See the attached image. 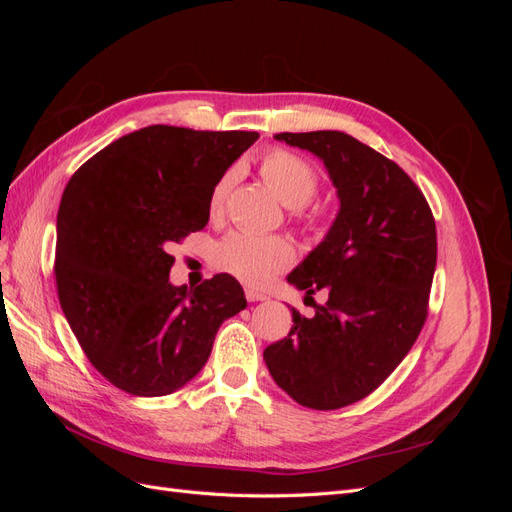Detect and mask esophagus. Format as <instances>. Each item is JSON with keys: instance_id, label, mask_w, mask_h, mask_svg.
<instances>
[{"instance_id": "1", "label": "esophagus", "mask_w": 512, "mask_h": 512, "mask_svg": "<svg viewBox=\"0 0 512 512\" xmlns=\"http://www.w3.org/2000/svg\"><path fill=\"white\" fill-rule=\"evenodd\" d=\"M245 297H247V301H252V303L267 301V299H269L265 292H260V290H256V288H245Z\"/></svg>"}]
</instances>
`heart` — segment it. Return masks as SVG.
Segmentation results:
<instances>
[{
  "label": "heart",
  "mask_w": 512,
  "mask_h": 512,
  "mask_svg": "<svg viewBox=\"0 0 512 512\" xmlns=\"http://www.w3.org/2000/svg\"><path fill=\"white\" fill-rule=\"evenodd\" d=\"M260 173L277 198L290 209H301L318 192V170L312 162L292 151L277 149L260 162ZM237 170L230 168L213 185L209 194V213L218 218L224 211L226 198L235 183ZM215 267L237 277L247 286H265L277 273L286 271L294 262L292 245L282 237H262L254 232H230L213 252Z\"/></svg>",
  "instance_id": "b5f03b06"
}]
</instances>
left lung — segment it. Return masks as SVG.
I'll return each instance as SVG.
<instances>
[{"instance_id":"1","label":"left lung","mask_w":512,"mask_h":512,"mask_svg":"<svg viewBox=\"0 0 512 512\" xmlns=\"http://www.w3.org/2000/svg\"><path fill=\"white\" fill-rule=\"evenodd\" d=\"M324 162L339 211L324 239L288 275L305 297L327 303L265 350L275 384L297 404H354L404 361L427 318L436 271V222L423 192L395 162L337 130L273 136Z\"/></svg>"}]
</instances>
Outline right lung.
Listing matches in <instances>:
<instances>
[{
  "label": "right lung",
  "mask_w": 512,
  "mask_h": 512,
  "mask_svg": "<svg viewBox=\"0 0 512 512\" xmlns=\"http://www.w3.org/2000/svg\"><path fill=\"white\" fill-rule=\"evenodd\" d=\"M258 132L149 126L121 136L68 181L57 213L55 280L83 352L136 397L179 391L215 333L247 305L226 273L194 290L168 282V247L205 228L209 194Z\"/></svg>",
  "instance_id": "obj_1"
}]
</instances>
